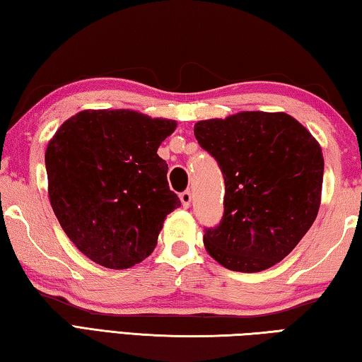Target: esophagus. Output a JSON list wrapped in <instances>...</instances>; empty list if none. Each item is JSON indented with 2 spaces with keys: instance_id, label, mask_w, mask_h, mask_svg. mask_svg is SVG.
I'll list each match as a JSON object with an SVG mask.
<instances>
[{
  "instance_id": "obj_1",
  "label": "esophagus",
  "mask_w": 362,
  "mask_h": 362,
  "mask_svg": "<svg viewBox=\"0 0 362 362\" xmlns=\"http://www.w3.org/2000/svg\"><path fill=\"white\" fill-rule=\"evenodd\" d=\"M180 199L184 208H189L190 202H192V194H190V190H184V192L180 194Z\"/></svg>"
}]
</instances>
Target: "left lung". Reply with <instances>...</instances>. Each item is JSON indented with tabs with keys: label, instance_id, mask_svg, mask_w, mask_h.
<instances>
[{
	"label": "left lung",
	"instance_id": "1",
	"mask_svg": "<svg viewBox=\"0 0 362 362\" xmlns=\"http://www.w3.org/2000/svg\"><path fill=\"white\" fill-rule=\"evenodd\" d=\"M194 134L225 181L222 219L204 228L208 254L241 272L284 260L318 214L325 162L317 140L290 115L264 112L199 121Z\"/></svg>",
	"mask_w": 362,
	"mask_h": 362
}]
</instances>
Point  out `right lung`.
<instances>
[{
  "label": "right lung",
  "mask_w": 362,
  "mask_h": 362,
  "mask_svg": "<svg viewBox=\"0 0 362 362\" xmlns=\"http://www.w3.org/2000/svg\"><path fill=\"white\" fill-rule=\"evenodd\" d=\"M172 119L131 110H85L67 119L45 151L49 197L67 238L94 263L126 269L158 244L181 202L158 148Z\"/></svg>",
  "instance_id": "1"
}]
</instances>
